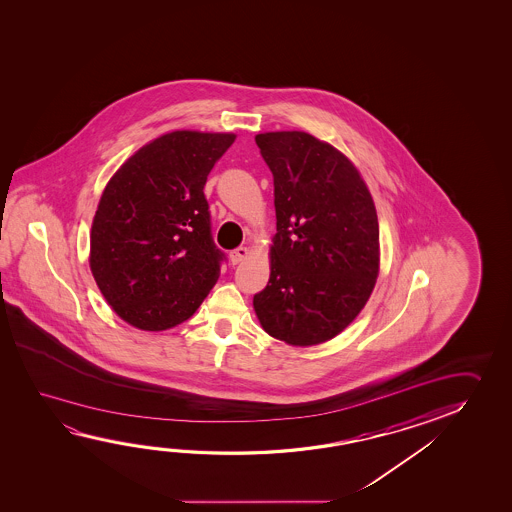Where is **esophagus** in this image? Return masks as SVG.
Here are the masks:
<instances>
[{"label":"esophagus","instance_id":"obj_1","mask_svg":"<svg viewBox=\"0 0 512 512\" xmlns=\"http://www.w3.org/2000/svg\"><path fill=\"white\" fill-rule=\"evenodd\" d=\"M248 255H250V250H248L246 246H241V248H237L234 252H230V262H232V264H239V262H243Z\"/></svg>","mask_w":512,"mask_h":512}]
</instances>
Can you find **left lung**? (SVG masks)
I'll use <instances>...</instances> for the list:
<instances>
[{
    "label": "left lung",
    "mask_w": 512,
    "mask_h": 512,
    "mask_svg": "<svg viewBox=\"0 0 512 512\" xmlns=\"http://www.w3.org/2000/svg\"><path fill=\"white\" fill-rule=\"evenodd\" d=\"M275 185L269 282L253 296L260 327L291 346L327 343L359 316L377 284L375 203L359 169L318 137L255 135Z\"/></svg>",
    "instance_id": "left-lung-1"
}]
</instances>
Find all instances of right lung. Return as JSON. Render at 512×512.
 <instances>
[{
  "instance_id": "obj_1",
  "label": "right lung",
  "mask_w": 512,
  "mask_h": 512,
  "mask_svg": "<svg viewBox=\"0 0 512 512\" xmlns=\"http://www.w3.org/2000/svg\"><path fill=\"white\" fill-rule=\"evenodd\" d=\"M237 135L175 130L121 164L101 193L89 268L128 325L162 332L193 316L219 278L203 187Z\"/></svg>"
}]
</instances>
